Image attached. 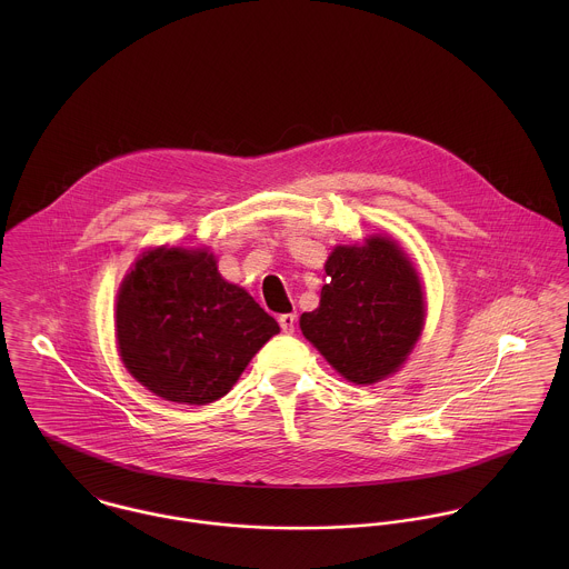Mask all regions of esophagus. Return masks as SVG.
Returning <instances> with one entry per match:
<instances>
[{"mask_svg": "<svg viewBox=\"0 0 569 569\" xmlns=\"http://www.w3.org/2000/svg\"><path fill=\"white\" fill-rule=\"evenodd\" d=\"M296 320H298V316H296V313H284V316H280V318H278V322H280L282 332L291 335V332L296 330Z\"/></svg>", "mask_w": 569, "mask_h": 569, "instance_id": "esophagus-1", "label": "esophagus"}]
</instances>
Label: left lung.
<instances>
[{
	"instance_id": "1",
	"label": "left lung",
	"mask_w": 569,
	"mask_h": 569,
	"mask_svg": "<svg viewBox=\"0 0 569 569\" xmlns=\"http://www.w3.org/2000/svg\"><path fill=\"white\" fill-rule=\"evenodd\" d=\"M320 307L302 313V335L357 386L397 372L420 337L425 298L403 247L388 237L337 244L325 264Z\"/></svg>"
}]
</instances>
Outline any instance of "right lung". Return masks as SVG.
I'll return each mask as SVG.
<instances>
[{
    "label": "right lung",
    "instance_id": "add662e5",
    "mask_svg": "<svg viewBox=\"0 0 569 569\" xmlns=\"http://www.w3.org/2000/svg\"><path fill=\"white\" fill-rule=\"evenodd\" d=\"M278 332L244 289L221 278L206 249L144 251L118 291L120 359L133 379L172 403L208 406L226 397Z\"/></svg>",
    "mask_w": 569,
    "mask_h": 569
}]
</instances>
